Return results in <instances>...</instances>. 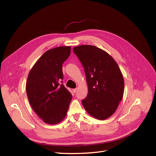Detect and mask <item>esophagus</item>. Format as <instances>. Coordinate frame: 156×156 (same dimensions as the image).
Listing matches in <instances>:
<instances>
[{"label": "esophagus", "instance_id": "obj_1", "mask_svg": "<svg viewBox=\"0 0 156 156\" xmlns=\"http://www.w3.org/2000/svg\"><path fill=\"white\" fill-rule=\"evenodd\" d=\"M73 91L74 93H76L77 91V88H74V89H73Z\"/></svg>", "mask_w": 156, "mask_h": 156}]
</instances>
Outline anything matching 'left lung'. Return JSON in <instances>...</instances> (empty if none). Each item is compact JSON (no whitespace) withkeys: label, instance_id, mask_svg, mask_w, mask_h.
Masks as SVG:
<instances>
[{"label":"left lung","instance_id":"1","mask_svg":"<svg viewBox=\"0 0 156 156\" xmlns=\"http://www.w3.org/2000/svg\"><path fill=\"white\" fill-rule=\"evenodd\" d=\"M85 72L88 92L82 100L89 115L105 120L114 114L123 98L124 81L119 65L107 52L94 45L73 48Z\"/></svg>","mask_w":156,"mask_h":156}]
</instances>
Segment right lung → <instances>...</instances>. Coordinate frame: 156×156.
<instances>
[{
    "label": "right lung",
    "mask_w": 156,
    "mask_h": 156,
    "mask_svg": "<svg viewBox=\"0 0 156 156\" xmlns=\"http://www.w3.org/2000/svg\"><path fill=\"white\" fill-rule=\"evenodd\" d=\"M70 53V46L47 51L28 75V100L33 110L46 124L59 123L66 116L72 96L62 84V64Z\"/></svg>",
    "instance_id": "right-lung-1"
}]
</instances>
